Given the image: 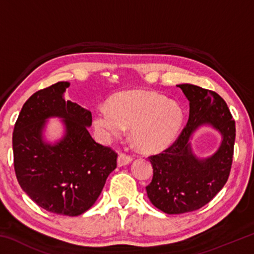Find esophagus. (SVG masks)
Returning a JSON list of instances; mask_svg holds the SVG:
<instances>
[{
	"instance_id": "1",
	"label": "esophagus",
	"mask_w": 254,
	"mask_h": 254,
	"mask_svg": "<svg viewBox=\"0 0 254 254\" xmlns=\"http://www.w3.org/2000/svg\"><path fill=\"white\" fill-rule=\"evenodd\" d=\"M132 161V158L126 156V154H120L118 157V167H123L128 165Z\"/></svg>"
}]
</instances>
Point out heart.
<instances>
[{
  "instance_id": "b5f03b06",
  "label": "heart",
  "mask_w": 254,
  "mask_h": 254,
  "mask_svg": "<svg viewBox=\"0 0 254 254\" xmlns=\"http://www.w3.org/2000/svg\"><path fill=\"white\" fill-rule=\"evenodd\" d=\"M183 124L184 112L178 103L141 89L115 94L109 107H97L93 115V127L103 142L121 137L130 127L132 141L147 153L160 152L174 144Z\"/></svg>"
}]
</instances>
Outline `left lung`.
Segmentation results:
<instances>
[{"instance_id": "obj_1", "label": "left lung", "mask_w": 254, "mask_h": 254, "mask_svg": "<svg viewBox=\"0 0 254 254\" xmlns=\"http://www.w3.org/2000/svg\"><path fill=\"white\" fill-rule=\"evenodd\" d=\"M178 87L189 102L188 122L170 148L150 157L153 177L145 187L150 201L167 214L197 210L217 195L229 178L235 141V122L218 94L191 84ZM203 126L221 134L218 150L208 157L197 156L191 145Z\"/></svg>"}]
</instances>
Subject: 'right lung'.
Masks as SVG:
<instances>
[{
	"label": "right lung",
	"instance_id": "right-lung-1",
	"mask_svg": "<svg viewBox=\"0 0 254 254\" xmlns=\"http://www.w3.org/2000/svg\"><path fill=\"white\" fill-rule=\"evenodd\" d=\"M58 81L24 103L14 126V169L21 188L50 213L78 216L95 203L106 178L117 168V153L96 143L88 127L92 114L64 93ZM61 119L62 136L46 139L48 120Z\"/></svg>",
	"mask_w": 254,
	"mask_h": 254
}]
</instances>
